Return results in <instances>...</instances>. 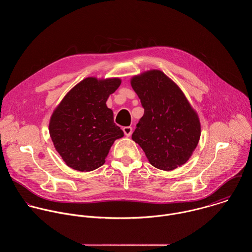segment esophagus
I'll list each match as a JSON object with an SVG mask.
<instances>
[{"label":"esophagus","mask_w":252,"mask_h":252,"mask_svg":"<svg viewBox=\"0 0 252 252\" xmlns=\"http://www.w3.org/2000/svg\"><path fill=\"white\" fill-rule=\"evenodd\" d=\"M122 130H123V132H124V134H125V136H126V137H130V136H131V134H132V131H133V129H132V127H131V126L123 127V128H122Z\"/></svg>","instance_id":"1"}]
</instances>
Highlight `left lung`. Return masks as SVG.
Masks as SVG:
<instances>
[{
  "label": "left lung",
  "instance_id": "1",
  "mask_svg": "<svg viewBox=\"0 0 252 252\" xmlns=\"http://www.w3.org/2000/svg\"><path fill=\"white\" fill-rule=\"evenodd\" d=\"M131 85L144 108L133 141L159 170L172 171L185 164L199 143L201 123L182 90L159 70L134 75Z\"/></svg>",
  "mask_w": 252,
  "mask_h": 252
}]
</instances>
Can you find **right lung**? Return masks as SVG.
Instances as JSON below:
<instances>
[{
	"label": "right lung",
	"instance_id": "1",
	"mask_svg": "<svg viewBox=\"0 0 252 252\" xmlns=\"http://www.w3.org/2000/svg\"><path fill=\"white\" fill-rule=\"evenodd\" d=\"M120 84L118 77H86L73 86L53 110L49 135L70 168L79 172L98 169L105 164L115 140L124 136L106 104Z\"/></svg>",
	"mask_w": 252,
	"mask_h": 252
}]
</instances>
